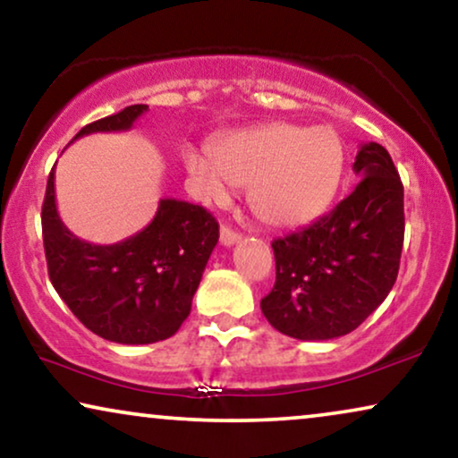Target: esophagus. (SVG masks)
<instances>
[{"mask_svg":"<svg viewBox=\"0 0 458 458\" xmlns=\"http://www.w3.org/2000/svg\"><path fill=\"white\" fill-rule=\"evenodd\" d=\"M238 238H241V234H238V232H234L230 226H222V230H220V242L224 244V247H232V244H236Z\"/></svg>","mask_w":458,"mask_h":458,"instance_id":"obj_1","label":"esophagus"}]
</instances>
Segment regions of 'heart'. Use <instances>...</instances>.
<instances>
[{"mask_svg": "<svg viewBox=\"0 0 458 458\" xmlns=\"http://www.w3.org/2000/svg\"><path fill=\"white\" fill-rule=\"evenodd\" d=\"M191 184L205 201H224L228 182L247 186L249 208L263 224L294 228L330 208L344 172V145L330 126L274 122L211 143V156L184 153Z\"/></svg>", "mask_w": 458, "mask_h": 458, "instance_id": "b5f03b06", "label": "heart"}]
</instances>
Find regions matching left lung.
Returning a JSON list of instances; mask_svg holds the SVG:
<instances>
[{
    "mask_svg": "<svg viewBox=\"0 0 458 458\" xmlns=\"http://www.w3.org/2000/svg\"><path fill=\"white\" fill-rule=\"evenodd\" d=\"M355 191L311 226L272 242L276 284L261 311L299 340H332L359 327L394 286L404 241V192L390 153L365 143Z\"/></svg>",
    "mask_w": 458,
    "mask_h": 458,
    "instance_id": "left-lung-1",
    "label": "left lung"
}]
</instances>
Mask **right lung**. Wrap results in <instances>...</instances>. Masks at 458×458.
I'll use <instances>...</instances> for the list:
<instances>
[{"label":"right lung","mask_w":458,"mask_h":458,"mask_svg":"<svg viewBox=\"0 0 458 458\" xmlns=\"http://www.w3.org/2000/svg\"><path fill=\"white\" fill-rule=\"evenodd\" d=\"M149 106L87 124L93 132L131 131ZM55 167L49 174L41 211L49 280L81 324L118 344H151L174 336L189 318L191 302L220 238L216 217L178 199H162L149 226L115 244L74 236L55 205Z\"/></svg>","instance_id":"add662e5"}]
</instances>
